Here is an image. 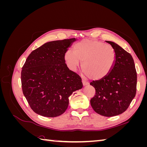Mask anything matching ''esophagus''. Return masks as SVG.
<instances>
[{
  "instance_id": "1",
  "label": "esophagus",
  "mask_w": 147,
  "mask_h": 147,
  "mask_svg": "<svg viewBox=\"0 0 147 147\" xmlns=\"http://www.w3.org/2000/svg\"><path fill=\"white\" fill-rule=\"evenodd\" d=\"M82 83H83V86H86V85H88V84H89L88 82L84 81V80H82Z\"/></svg>"
}]
</instances>
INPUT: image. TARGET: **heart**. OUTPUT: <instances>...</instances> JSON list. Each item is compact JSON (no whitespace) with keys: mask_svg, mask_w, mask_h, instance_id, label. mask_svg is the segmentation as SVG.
Masks as SVG:
<instances>
[{"mask_svg":"<svg viewBox=\"0 0 147 147\" xmlns=\"http://www.w3.org/2000/svg\"><path fill=\"white\" fill-rule=\"evenodd\" d=\"M74 51L69 50L64 59L70 69L75 70L82 62V69L89 78L98 80L106 77L114 65L116 55L110 45L93 40H83L75 44Z\"/></svg>","mask_w":147,"mask_h":147,"instance_id":"obj_1","label":"heart"}]
</instances>
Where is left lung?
Segmentation results:
<instances>
[{"label":"left lung","mask_w":147,"mask_h":147,"mask_svg":"<svg viewBox=\"0 0 147 147\" xmlns=\"http://www.w3.org/2000/svg\"><path fill=\"white\" fill-rule=\"evenodd\" d=\"M114 49L116 59L106 77L92 81L96 94L90 103L95 112L102 116L114 117L127 110L136 94L137 72L132 56L113 42L105 41Z\"/></svg>","instance_id":"obj_1"}]
</instances>
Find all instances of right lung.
Wrapping results in <instances>:
<instances>
[{
	"instance_id": "right-lung-1",
	"label": "right lung",
	"mask_w": 147,
	"mask_h": 147,
	"mask_svg": "<svg viewBox=\"0 0 147 147\" xmlns=\"http://www.w3.org/2000/svg\"><path fill=\"white\" fill-rule=\"evenodd\" d=\"M76 38L49 42L31 52L21 71L23 94L35 113L45 117L64 113L69 97L83 87L82 78L69 70L64 54Z\"/></svg>"
}]
</instances>
